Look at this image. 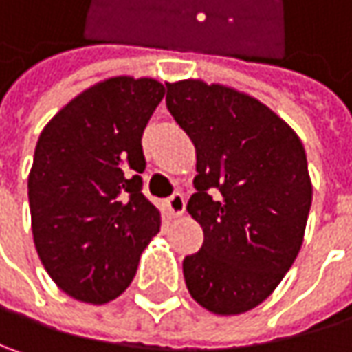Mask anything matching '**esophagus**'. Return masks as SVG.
<instances>
[{
	"mask_svg": "<svg viewBox=\"0 0 352 352\" xmlns=\"http://www.w3.org/2000/svg\"><path fill=\"white\" fill-rule=\"evenodd\" d=\"M165 208H167V213H169V215H173V217L181 215V213L185 211V199H183V195H181V193L171 195V197L167 199Z\"/></svg>",
	"mask_w": 352,
	"mask_h": 352,
	"instance_id": "34e87169",
	"label": "esophagus"
}]
</instances>
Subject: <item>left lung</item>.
<instances>
[{
	"mask_svg": "<svg viewBox=\"0 0 352 352\" xmlns=\"http://www.w3.org/2000/svg\"><path fill=\"white\" fill-rule=\"evenodd\" d=\"M167 109L197 155L187 211L204 245L183 260L187 290L209 312H248L300 252L312 204L304 146L266 104L221 84L167 82Z\"/></svg>",
	"mask_w": 352,
	"mask_h": 352,
	"instance_id": "left-lung-1",
	"label": "left lung"
}]
</instances>
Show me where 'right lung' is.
Wrapping results in <instances>:
<instances>
[{
    "instance_id": "right-lung-1",
    "label": "right lung",
    "mask_w": 352,
    "mask_h": 352,
    "mask_svg": "<svg viewBox=\"0 0 352 352\" xmlns=\"http://www.w3.org/2000/svg\"><path fill=\"white\" fill-rule=\"evenodd\" d=\"M165 96L153 78L116 76L44 126L28 177L38 256L60 290L104 304L133 282L161 215L143 195V131Z\"/></svg>"
}]
</instances>
